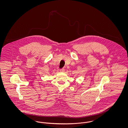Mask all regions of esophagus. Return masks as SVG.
Wrapping results in <instances>:
<instances>
[{
  "instance_id": "esophagus-1",
  "label": "esophagus",
  "mask_w": 128,
  "mask_h": 128,
  "mask_svg": "<svg viewBox=\"0 0 128 128\" xmlns=\"http://www.w3.org/2000/svg\"><path fill=\"white\" fill-rule=\"evenodd\" d=\"M60 72H64V71H65V68H61V69L60 70Z\"/></svg>"
}]
</instances>
